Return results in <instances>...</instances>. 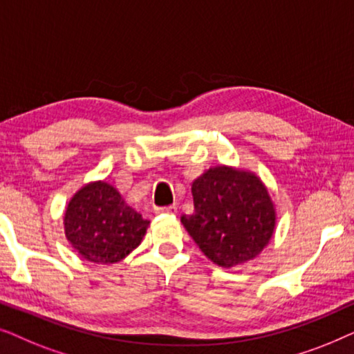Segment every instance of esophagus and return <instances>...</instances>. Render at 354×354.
<instances>
[{"instance_id": "1", "label": "esophagus", "mask_w": 354, "mask_h": 354, "mask_svg": "<svg viewBox=\"0 0 354 354\" xmlns=\"http://www.w3.org/2000/svg\"><path fill=\"white\" fill-rule=\"evenodd\" d=\"M154 212H156V214H176L177 206L171 205V206H164V207H154Z\"/></svg>"}]
</instances>
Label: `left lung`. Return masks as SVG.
Instances as JSON below:
<instances>
[{
  "mask_svg": "<svg viewBox=\"0 0 354 354\" xmlns=\"http://www.w3.org/2000/svg\"><path fill=\"white\" fill-rule=\"evenodd\" d=\"M192 195L195 211L180 221L206 258L221 268L254 259L272 239L275 206L256 174L211 167L192 183Z\"/></svg>",
  "mask_w": 354,
  "mask_h": 354,
  "instance_id": "obj_1",
  "label": "left lung"
}]
</instances>
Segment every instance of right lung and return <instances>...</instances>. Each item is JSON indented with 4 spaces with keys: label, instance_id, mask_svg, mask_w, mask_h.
I'll return each mask as SVG.
<instances>
[{
    "label": "right lung",
    "instance_id": "obj_1",
    "mask_svg": "<svg viewBox=\"0 0 354 354\" xmlns=\"http://www.w3.org/2000/svg\"><path fill=\"white\" fill-rule=\"evenodd\" d=\"M149 221L129 206L122 195L104 180L90 182L71 198L64 232L82 258L114 264L142 243Z\"/></svg>",
    "mask_w": 354,
    "mask_h": 354
}]
</instances>
